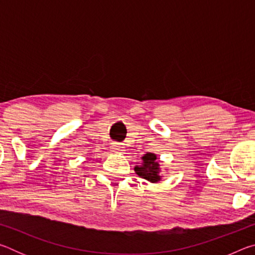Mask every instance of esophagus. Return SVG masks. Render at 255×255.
Listing matches in <instances>:
<instances>
[{"instance_id": "34e87169", "label": "esophagus", "mask_w": 255, "mask_h": 255, "mask_svg": "<svg viewBox=\"0 0 255 255\" xmlns=\"http://www.w3.org/2000/svg\"><path fill=\"white\" fill-rule=\"evenodd\" d=\"M114 149L116 150V152H118V153H123L124 150H125L123 144H119V143H116L114 145Z\"/></svg>"}]
</instances>
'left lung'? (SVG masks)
<instances>
[{
  "label": "left lung",
  "instance_id": "1",
  "mask_svg": "<svg viewBox=\"0 0 255 255\" xmlns=\"http://www.w3.org/2000/svg\"><path fill=\"white\" fill-rule=\"evenodd\" d=\"M143 164L135 166L136 173L150 182H157L161 180L159 173V164L156 159V155L153 153H147L143 156Z\"/></svg>",
  "mask_w": 255,
  "mask_h": 255
}]
</instances>
